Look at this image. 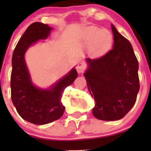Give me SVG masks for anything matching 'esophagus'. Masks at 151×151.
<instances>
[{
	"label": "esophagus",
	"instance_id": "1",
	"mask_svg": "<svg viewBox=\"0 0 151 151\" xmlns=\"http://www.w3.org/2000/svg\"><path fill=\"white\" fill-rule=\"evenodd\" d=\"M86 68V65L83 63H79L77 66V71L79 74L84 72V71Z\"/></svg>",
	"mask_w": 151,
	"mask_h": 151
}]
</instances>
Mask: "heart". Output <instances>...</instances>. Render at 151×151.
Listing matches in <instances>:
<instances>
[{
  "label": "heart",
  "instance_id": "obj_1",
  "mask_svg": "<svg viewBox=\"0 0 151 151\" xmlns=\"http://www.w3.org/2000/svg\"><path fill=\"white\" fill-rule=\"evenodd\" d=\"M85 37L88 45H92V52L96 55H100L107 52L113 43V36L109 30L96 26L87 28Z\"/></svg>",
  "mask_w": 151,
  "mask_h": 151
}]
</instances>
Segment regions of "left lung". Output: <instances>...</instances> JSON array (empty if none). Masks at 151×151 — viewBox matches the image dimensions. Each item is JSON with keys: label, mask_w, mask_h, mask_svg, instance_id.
Listing matches in <instances>:
<instances>
[{"label": "left lung", "mask_w": 151, "mask_h": 151, "mask_svg": "<svg viewBox=\"0 0 151 151\" xmlns=\"http://www.w3.org/2000/svg\"><path fill=\"white\" fill-rule=\"evenodd\" d=\"M113 48L99 58H87L84 76L95 100L93 115L102 121L123 118L136 102L139 64L132 45L112 25Z\"/></svg>", "instance_id": "8db88e82"}]
</instances>
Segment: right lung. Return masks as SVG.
I'll return each instance as SVG.
<instances>
[{"instance_id":"1","label":"right lung","mask_w":151,"mask_h":151,"mask_svg":"<svg viewBox=\"0 0 151 151\" xmlns=\"http://www.w3.org/2000/svg\"><path fill=\"white\" fill-rule=\"evenodd\" d=\"M52 28L42 22L30 25L18 42L12 55L11 96L18 114L25 121L36 125H44L59 119L65 107L61 98L65 88L77 77L75 68L53 85L50 89L36 88L30 80L24 55L30 45L45 39Z\"/></svg>"}]
</instances>
